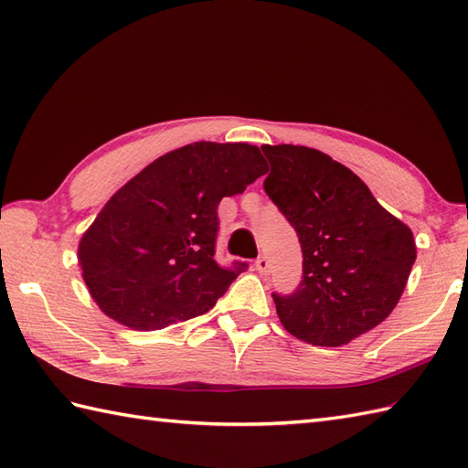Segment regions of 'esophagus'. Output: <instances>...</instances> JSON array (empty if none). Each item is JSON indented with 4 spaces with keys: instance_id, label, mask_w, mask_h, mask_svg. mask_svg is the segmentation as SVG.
<instances>
[{
    "instance_id": "obj_1",
    "label": "esophagus",
    "mask_w": 468,
    "mask_h": 468,
    "mask_svg": "<svg viewBox=\"0 0 468 468\" xmlns=\"http://www.w3.org/2000/svg\"><path fill=\"white\" fill-rule=\"evenodd\" d=\"M255 270L260 271V273H263V275L270 273V261H267V257H263V255L257 257V260H255Z\"/></svg>"
}]
</instances>
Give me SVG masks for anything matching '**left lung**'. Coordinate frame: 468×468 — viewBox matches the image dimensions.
I'll return each mask as SVG.
<instances>
[{
	"label": "left lung",
	"instance_id": "1",
	"mask_svg": "<svg viewBox=\"0 0 468 468\" xmlns=\"http://www.w3.org/2000/svg\"><path fill=\"white\" fill-rule=\"evenodd\" d=\"M271 171L263 188L295 229L303 275L273 293L292 335L344 346L382 324L399 303L416 260L409 227L376 201L342 163L307 146H261Z\"/></svg>",
	"mask_w": 468,
	"mask_h": 468
}]
</instances>
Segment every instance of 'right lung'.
<instances>
[{
    "label": "right lung",
    "instance_id": "add662e5",
    "mask_svg": "<svg viewBox=\"0 0 468 468\" xmlns=\"http://www.w3.org/2000/svg\"><path fill=\"white\" fill-rule=\"evenodd\" d=\"M261 175L260 148L247 143L186 144L143 168L104 205L78 247L98 307L141 332L211 310L247 270L215 260L217 207Z\"/></svg>",
    "mask_w": 468,
    "mask_h": 468
}]
</instances>
